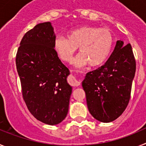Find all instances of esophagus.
I'll use <instances>...</instances> for the list:
<instances>
[{"instance_id":"esophagus-1","label":"esophagus","mask_w":146,"mask_h":146,"mask_svg":"<svg viewBox=\"0 0 146 146\" xmlns=\"http://www.w3.org/2000/svg\"><path fill=\"white\" fill-rule=\"evenodd\" d=\"M69 84L72 86H80L81 82L77 79V77L74 76H71L69 78Z\"/></svg>"}]
</instances>
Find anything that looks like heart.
I'll return each instance as SVG.
<instances>
[{"label": "heart", "instance_id": "1", "mask_svg": "<svg viewBox=\"0 0 146 146\" xmlns=\"http://www.w3.org/2000/svg\"><path fill=\"white\" fill-rule=\"evenodd\" d=\"M113 44V34L108 29L98 27H81L64 36H58L54 47L61 60L71 62L77 47L80 55L74 60L76 67L102 65L109 56Z\"/></svg>", "mask_w": 146, "mask_h": 146}]
</instances>
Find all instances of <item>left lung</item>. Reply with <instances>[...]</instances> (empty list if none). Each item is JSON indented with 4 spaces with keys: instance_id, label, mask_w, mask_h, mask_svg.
<instances>
[{
    "instance_id": "1",
    "label": "left lung",
    "mask_w": 146,
    "mask_h": 146,
    "mask_svg": "<svg viewBox=\"0 0 146 146\" xmlns=\"http://www.w3.org/2000/svg\"><path fill=\"white\" fill-rule=\"evenodd\" d=\"M136 63L130 44L118 40L113 52L104 65L88 72L82 82L88 110L103 123L114 121L129 102Z\"/></svg>"
}]
</instances>
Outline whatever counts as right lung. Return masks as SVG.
<instances>
[{
  "mask_svg": "<svg viewBox=\"0 0 146 146\" xmlns=\"http://www.w3.org/2000/svg\"><path fill=\"white\" fill-rule=\"evenodd\" d=\"M55 39L52 23H39L24 35L16 56L25 104L35 118L49 125L66 117L72 92L67 82L70 72L58 56Z\"/></svg>",
  "mask_w": 146,
  "mask_h": 146,
  "instance_id": "1",
  "label": "right lung"
}]
</instances>
